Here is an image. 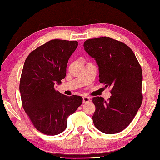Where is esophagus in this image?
I'll return each mask as SVG.
<instances>
[{"label": "esophagus", "instance_id": "1", "mask_svg": "<svg viewBox=\"0 0 160 160\" xmlns=\"http://www.w3.org/2000/svg\"><path fill=\"white\" fill-rule=\"evenodd\" d=\"M89 101H90V98H89V97H87V96H83V103L89 102Z\"/></svg>", "mask_w": 160, "mask_h": 160}]
</instances>
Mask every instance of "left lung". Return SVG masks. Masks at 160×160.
Returning <instances> with one entry per match:
<instances>
[{
    "label": "left lung",
    "mask_w": 160,
    "mask_h": 160,
    "mask_svg": "<svg viewBox=\"0 0 160 160\" xmlns=\"http://www.w3.org/2000/svg\"><path fill=\"white\" fill-rule=\"evenodd\" d=\"M83 47L98 66L100 82L112 88L108 101L101 96L93 98V124L103 133H118L128 127L141 106V65L129 47L109 37L88 39Z\"/></svg>",
    "instance_id": "left-lung-1"
}]
</instances>
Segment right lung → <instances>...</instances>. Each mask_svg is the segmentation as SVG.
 <instances>
[{
  "instance_id": "add662e5",
  "label": "right lung",
  "mask_w": 160,
  "mask_h": 160,
  "mask_svg": "<svg viewBox=\"0 0 160 160\" xmlns=\"http://www.w3.org/2000/svg\"><path fill=\"white\" fill-rule=\"evenodd\" d=\"M76 41L51 40L31 52L25 60L19 83L22 106L37 130L47 135L60 134L67 118L82 104L79 96H67L55 89L67 73Z\"/></svg>"
}]
</instances>
